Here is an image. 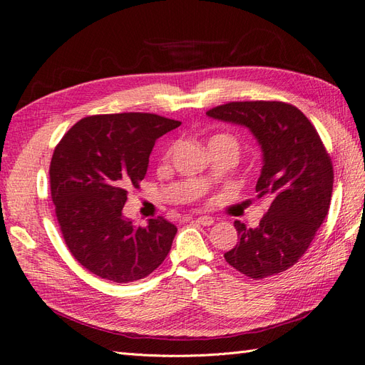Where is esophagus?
Masks as SVG:
<instances>
[{
	"instance_id": "obj_1",
	"label": "esophagus",
	"mask_w": 365,
	"mask_h": 365,
	"mask_svg": "<svg viewBox=\"0 0 365 365\" xmlns=\"http://www.w3.org/2000/svg\"><path fill=\"white\" fill-rule=\"evenodd\" d=\"M195 222H197L200 225H204V227H208V225H212L215 220L212 216H197L195 219Z\"/></svg>"
}]
</instances>
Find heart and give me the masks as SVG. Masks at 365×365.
I'll return each instance as SVG.
<instances>
[{
  "label": "heart",
  "mask_w": 365,
  "mask_h": 365,
  "mask_svg": "<svg viewBox=\"0 0 365 365\" xmlns=\"http://www.w3.org/2000/svg\"><path fill=\"white\" fill-rule=\"evenodd\" d=\"M212 143H231V145H236L237 146V143L231 137H228V135H216V137H213L212 140H210V145H212ZM170 152H172V149L165 150V155L164 157L168 158L170 155Z\"/></svg>",
  "instance_id": "1"
}]
</instances>
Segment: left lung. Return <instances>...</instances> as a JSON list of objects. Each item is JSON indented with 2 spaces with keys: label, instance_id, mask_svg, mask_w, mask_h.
<instances>
[{
  "label": "left lung",
  "instance_id": "8db88e82",
  "mask_svg": "<svg viewBox=\"0 0 365 365\" xmlns=\"http://www.w3.org/2000/svg\"><path fill=\"white\" fill-rule=\"evenodd\" d=\"M207 115L256 137L263 153L256 192L269 201L256 228L236 220L239 242L224 257L254 280L283 272L302 259L329 213L334 168L323 141L300 109L284 102H230Z\"/></svg>",
  "mask_w": 365,
  "mask_h": 365
}]
</instances>
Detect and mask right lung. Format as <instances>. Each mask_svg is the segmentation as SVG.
I'll return each instance as SVG.
<instances>
[{
    "instance_id": "obj_1",
    "label": "right lung",
    "mask_w": 365,
    "mask_h": 365,
    "mask_svg": "<svg viewBox=\"0 0 365 365\" xmlns=\"http://www.w3.org/2000/svg\"><path fill=\"white\" fill-rule=\"evenodd\" d=\"M181 121L149 113L91 115L62 137L50 163L58 222L73 257L114 283L145 279L168 256L176 227L158 216L138 227L123 216L155 141Z\"/></svg>"
}]
</instances>
